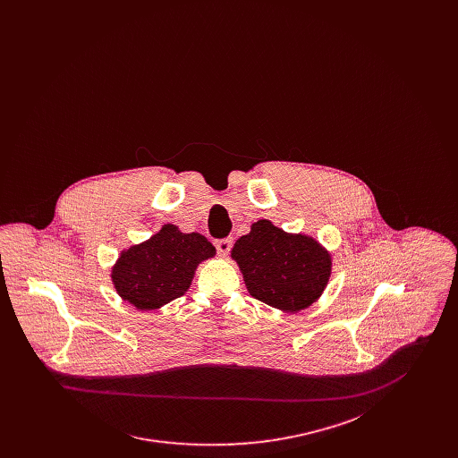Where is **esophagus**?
<instances>
[{"mask_svg":"<svg viewBox=\"0 0 458 458\" xmlns=\"http://www.w3.org/2000/svg\"><path fill=\"white\" fill-rule=\"evenodd\" d=\"M215 245H216V250H218L219 256L225 258V256H228V252H230V249H232V239L216 240Z\"/></svg>","mask_w":458,"mask_h":458,"instance_id":"34e87169","label":"esophagus"}]
</instances>
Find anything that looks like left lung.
<instances>
[{"label": "left lung", "instance_id": "8db88e82", "mask_svg": "<svg viewBox=\"0 0 458 458\" xmlns=\"http://www.w3.org/2000/svg\"><path fill=\"white\" fill-rule=\"evenodd\" d=\"M232 258L254 299L288 312L312 304L331 273V258L316 240L288 235L267 219L235 242Z\"/></svg>", "mask_w": 458, "mask_h": 458}]
</instances>
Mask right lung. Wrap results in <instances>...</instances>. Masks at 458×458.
Masks as SVG:
<instances>
[{"mask_svg": "<svg viewBox=\"0 0 458 458\" xmlns=\"http://www.w3.org/2000/svg\"><path fill=\"white\" fill-rule=\"evenodd\" d=\"M216 249L200 233H182L165 225L159 233L133 245L113 267V284L122 299L140 310H151L182 297L192 284L197 264Z\"/></svg>", "mask_w": 458, "mask_h": 458, "instance_id": "obj_1", "label": "right lung"}]
</instances>
